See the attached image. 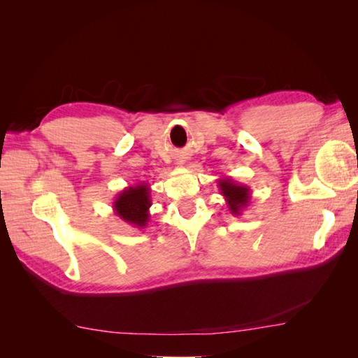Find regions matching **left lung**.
<instances>
[{
  "instance_id": "8db88e82",
  "label": "left lung",
  "mask_w": 358,
  "mask_h": 358,
  "mask_svg": "<svg viewBox=\"0 0 358 358\" xmlns=\"http://www.w3.org/2000/svg\"><path fill=\"white\" fill-rule=\"evenodd\" d=\"M220 192L224 196L226 206L229 208L232 215H241V212L250 203V187L246 185H240L231 177H222L218 180Z\"/></svg>"
}]
</instances>
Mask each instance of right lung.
I'll list each match as a JSON object with an SVG mask.
<instances>
[{
    "label": "right lung",
    "instance_id": "1",
    "mask_svg": "<svg viewBox=\"0 0 358 358\" xmlns=\"http://www.w3.org/2000/svg\"><path fill=\"white\" fill-rule=\"evenodd\" d=\"M112 204L117 217L127 224L143 229V227L148 226L150 218V186L146 181L136 183L135 186H127L117 195L115 201Z\"/></svg>",
    "mask_w": 358,
    "mask_h": 358
}]
</instances>
